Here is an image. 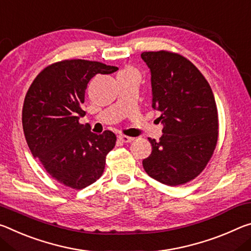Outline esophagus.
I'll return each instance as SVG.
<instances>
[{"instance_id": "obj_1", "label": "esophagus", "mask_w": 251, "mask_h": 251, "mask_svg": "<svg viewBox=\"0 0 251 251\" xmlns=\"http://www.w3.org/2000/svg\"><path fill=\"white\" fill-rule=\"evenodd\" d=\"M119 140L125 142V143H128V142H131L133 140V138L131 137H126V135H119Z\"/></svg>"}]
</instances>
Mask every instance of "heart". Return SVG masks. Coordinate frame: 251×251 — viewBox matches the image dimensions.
Masks as SVG:
<instances>
[{"label": "heart", "mask_w": 251, "mask_h": 251, "mask_svg": "<svg viewBox=\"0 0 251 251\" xmlns=\"http://www.w3.org/2000/svg\"><path fill=\"white\" fill-rule=\"evenodd\" d=\"M126 72H137V71H135V70L132 68H128V69L123 70V71H121L120 73H126Z\"/></svg>", "instance_id": "heart-1"}]
</instances>
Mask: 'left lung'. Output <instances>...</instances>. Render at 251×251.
<instances>
[{
    "label": "left lung",
    "mask_w": 251,
    "mask_h": 251,
    "mask_svg": "<svg viewBox=\"0 0 251 251\" xmlns=\"http://www.w3.org/2000/svg\"><path fill=\"white\" fill-rule=\"evenodd\" d=\"M151 73L152 108L161 112L159 141L142 166L151 178L179 186L207 166L218 140V111L212 90L186 57L168 51L141 54Z\"/></svg>",
    "instance_id": "1"
}]
</instances>
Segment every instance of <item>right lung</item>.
Listing matches in <instances>:
<instances>
[{
    "mask_svg": "<svg viewBox=\"0 0 251 251\" xmlns=\"http://www.w3.org/2000/svg\"><path fill=\"white\" fill-rule=\"evenodd\" d=\"M118 71L97 61L64 60L41 71L28 88L22 110V125L33 157L56 181L72 189L96 182L104 171L105 158L117 137L80 125L81 109L89 81Z\"/></svg>",
    "mask_w": 251,
    "mask_h": 251,
    "instance_id": "1",
    "label": "right lung"
}]
</instances>
